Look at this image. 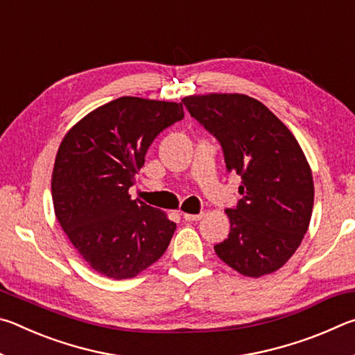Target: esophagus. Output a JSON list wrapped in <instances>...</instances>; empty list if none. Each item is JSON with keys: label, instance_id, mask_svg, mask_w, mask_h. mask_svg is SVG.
I'll list each match as a JSON object with an SVG mask.
<instances>
[{"label": "esophagus", "instance_id": "esophagus-1", "mask_svg": "<svg viewBox=\"0 0 355 355\" xmlns=\"http://www.w3.org/2000/svg\"><path fill=\"white\" fill-rule=\"evenodd\" d=\"M202 216H203V213H199V214H188V213H184L183 214V219L188 220V222H196V220H200Z\"/></svg>", "mask_w": 355, "mask_h": 355}]
</instances>
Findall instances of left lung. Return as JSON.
Here are the masks:
<instances>
[{"label": "left lung", "mask_w": 355, "mask_h": 355, "mask_svg": "<svg viewBox=\"0 0 355 355\" xmlns=\"http://www.w3.org/2000/svg\"><path fill=\"white\" fill-rule=\"evenodd\" d=\"M182 103L219 142L227 171L243 178L241 199L225 209L230 233L214 252L248 277L277 271L299 248L313 209V178L296 137L248 95H199Z\"/></svg>", "instance_id": "1"}]
</instances>
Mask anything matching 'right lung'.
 I'll use <instances>...</instances> for the list:
<instances>
[{
  "instance_id": "right-lung-1",
  "label": "right lung",
  "mask_w": 355,
  "mask_h": 355,
  "mask_svg": "<svg viewBox=\"0 0 355 355\" xmlns=\"http://www.w3.org/2000/svg\"><path fill=\"white\" fill-rule=\"evenodd\" d=\"M184 117L182 103L120 97L87 114L59 146L51 178L56 218L91 268L131 279L164 254L177 224L131 200L152 142Z\"/></svg>"
}]
</instances>
